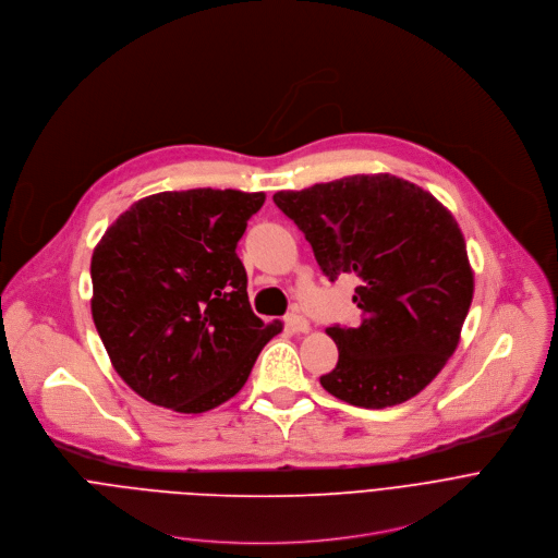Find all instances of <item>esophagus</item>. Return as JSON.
<instances>
[{"mask_svg": "<svg viewBox=\"0 0 558 558\" xmlns=\"http://www.w3.org/2000/svg\"><path fill=\"white\" fill-rule=\"evenodd\" d=\"M286 327L290 329V331H307L310 329V323H307V318L301 314V312H290V314H286Z\"/></svg>", "mask_w": 558, "mask_h": 558, "instance_id": "esophagus-1", "label": "esophagus"}]
</instances>
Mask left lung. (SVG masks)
<instances>
[{
    "label": "left lung",
    "mask_w": 558,
    "mask_h": 558,
    "mask_svg": "<svg viewBox=\"0 0 558 558\" xmlns=\"http://www.w3.org/2000/svg\"><path fill=\"white\" fill-rule=\"evenodd\" d=\"M272 199L329 281H359V323L325 329L339 363L320 376L323 389L363 409L417 396L453 356L473 301L466 242L451 210L389 173L279 191Z\"/></svg>",
    "instance_id": "obj_1"
}]
</instances>
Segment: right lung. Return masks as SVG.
I'll list each match as a JSON object with an SVG mask.
<instances>
[{"label": "right lung", "mask_w": 558, "mask_h": 558, "mask_svg": "<svg viewBox=\"0 0 558 558\" xmlns=\"http://www.w3.org/2000/svg\"><path fill=\"white\" fill-rule=\"evenodd\" d=\"M264 199L235 189L156 193L96 244V331L119 376L151 404L178 413L219 407L281 331L253 312L235 253Z\"/></svg>", "instance_id": "1"}]
</instances>
